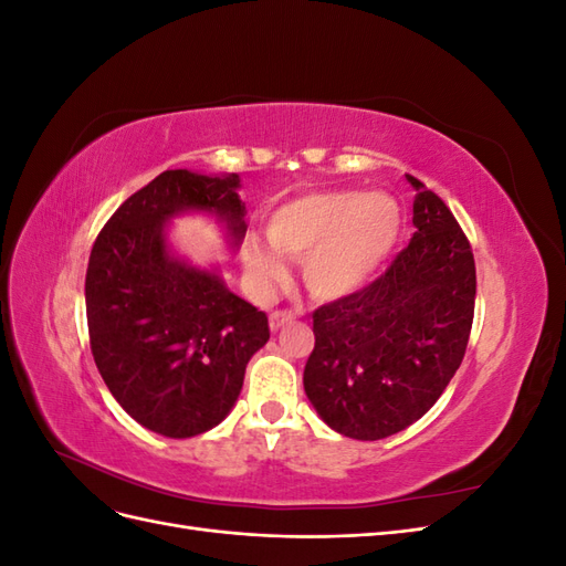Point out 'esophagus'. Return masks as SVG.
Listing matches in <instances>:
<instances>
[{
	"instance_id": "obj_1",
	"label": "esophagus",
	"mask_w": 566,
	"mask_h": 566,
	"mask_svg": "<svg viewBox=\"0 0 566 566\" xmlns=\"http://www.w3.org/2000/svg\"><path fill=\"white\" fill-rule=\"evenodd\" d=\"M293 318H295L293 312H273V314L269 316V328H271L273 333H276L279 328H283V325L290 323Z\"/></svg>"
}]
</instances>
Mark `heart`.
Returning a JSON list of instances; mask_svg holds the SVG:
<instances>
[{
    "mask_svg": "<svg viewBox=\"0 0 566 566\" xmlns=\"http://www.w3.org/2000/svg\"><path fill=\"white\" fill-rule=\"evenodd\" d=\"M403 229L399 202L387 193L321 191L300 196L266 221L269 245L248 238L243 264L260 290L285 279L287 260L302 262V281L316 300L361 290L391 254Z\"/></svg>",
    "mask_w": 566,
    "mask_h": 566,
    "instance_id": "obj_1",
    "label": "heart"
}]
</instances>
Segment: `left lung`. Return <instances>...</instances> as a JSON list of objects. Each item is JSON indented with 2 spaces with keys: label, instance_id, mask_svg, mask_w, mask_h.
I'll return each mask as SVG.
<instances>
[{
  "label": "left lung",
  "instance_id": "left-lung-1",
  "mask_svg": "<svg viewBox=\"0 0 566 566\" xmlns=\"http://www.w3.org/2000/svg\"><path fill=\"white\" fill-rule=\"evenodd\" d=\"M416 188L410 243L356 293L314 312L304 391L335 432L375 441L406 430L447 389L472 331L476 271L453 212Z\"/></svg>",
  "mask_w": 566,
  "mask_h": 566
}]
</instances>
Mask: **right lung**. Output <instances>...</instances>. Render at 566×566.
Wrapping results in <instances>:
<instances>
[{"label": "right lung", "instance_id": "right-lung-1", "mask_svg": "<svg viewBox=\"0 0 566 566\" xmlns=\"http://www.w3.org/2000/svg\"><path fill=\"white\" fill-rule=\"evenodd\" d=\"M238 188V175L167 169L119 205L90 254L84 300L96 368L136 422L169 439L224 420L248 361L269 339L264 312L167 241L172 217L208 212L241 245L248 224Z\"/></svg>", "mask_w": 566, "mask_h": 566}]
</instances>
